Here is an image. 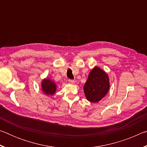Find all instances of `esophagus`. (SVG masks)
<instances>
[{
    "label": "esophagus",
    "mask_w": 147,
    "mask_h": 147,
    "mask_svg": "<svg viewBox=\"0 0 147 147\" xmlns=\"http://www.w3.org/2000/svg\"><path fill=\"white\" fill-rule=\"evenodd\" d=\"M69 84H74V82H74V80H69Z\"/></svg>",
    "instance_id": "34e87169"
}]
</instances>
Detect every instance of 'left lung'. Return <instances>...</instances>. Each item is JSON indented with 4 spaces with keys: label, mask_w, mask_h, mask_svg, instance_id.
I'll list each match as a JSON object with an SVG mask.
<instances>
[{
    "label": "left lung",
    "mask_w": 147,
    "mask_h": 147,
    "mask_svg": "<svg viewBox=\"0 0 147 147\" xmlns=\"http://www.w3.org/2000/svg\"><path fill=\"white\" fill-rule=\"evenodd\" d=\"M108 75L102 69L94 67L89 73L84 86L87 100L91 102H98L108 93L109 89Z\"/></svg>",
    "instance_id": "obj_1"
}]
</instances>
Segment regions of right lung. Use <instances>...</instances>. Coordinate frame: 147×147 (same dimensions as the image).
Wrapping results in <instances>:
<instances>
[{
  "label": "right lung",
  "instance_id": "right-lung-1",
  "mask_svg": "<svg viewBox=\"0 0 147 147\" xmlns=\"http://www.w3.org/2000/svg\"><path fill=\"white\" fill-rule=\"evenodd\" d=\"M41 88L47 95H53L56 91V84L52 80L45 78L42 81Z\"/></svg>",
  "mask_w": 147,
  "mask_h": 147
}]
</instances>
